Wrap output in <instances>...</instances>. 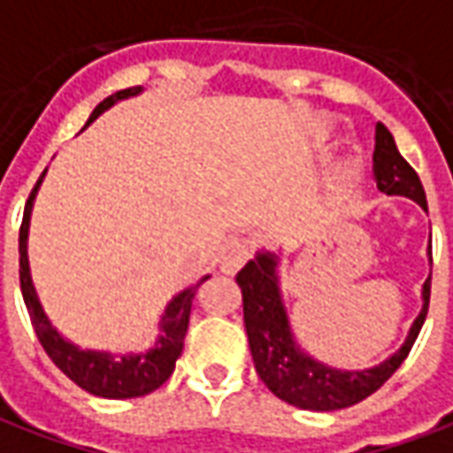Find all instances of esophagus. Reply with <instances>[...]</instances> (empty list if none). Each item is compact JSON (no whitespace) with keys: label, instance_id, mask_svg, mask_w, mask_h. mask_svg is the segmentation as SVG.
<instances>
[{"label":"esophagus","instance_id":"obj_1","mask_svg":"<svg viewBox=\"0 0 453 453\" xmlns=\"http://www.w3.org/2000/svg\"><path fill=\"white\" fill-rule=\"evenodd\" d=\"M250 252H252V242L245 240V237H233V240H227L223 250H220V270L226 272V274H235L242 265H245V259L250 257Z\"/></svg>","mask_w":453,"mask_h":453}]
</instances>
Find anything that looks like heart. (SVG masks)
<instances>
[{"instance_id": "obj_1", "label": "heart", "mask_w": 453, "mask_h": 453, "mask_svg": "<svg viewBox=\"0 0 453 453\" xmlns=\"http://www.w3.org/2000/svg\"><path fill=\"white\" fill-rule=\"evenodd\" d=\"M346 173H350V166H346Z\"/></svg>"}]
</instances>
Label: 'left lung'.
I'll return each mask as SVG.
<instances>
[{
  "instance_id": "8db88e82",
  "label": "left lung",
  "mask_w": 453,
  "mask_h": 453,
  "mask_svg": "<svg viewBox=\"0 0 453 453\" xmlns=\"http://www.w3.org/2000/svg\"><path fill=\"white\" fill-rule=\"evenodd\" d=\"M372 173L382 194L412 198L426 211V196L422 181L412 166L403 159L390 129L382 122L375 125V151H372ZM432 262V245L426 250ZM237 287L242 292V319L248 331L250 353L262 382L280 400L299 410L311 412H334L365 400L380 390L395 370L403 365L407 353L422 331L429 309L432 274L422 284V311L414 319L404 343L390 358L365 370L331 368L314 356H309L294 338L289 314L284 306L280 280V255L259 250L242 270L237 272Z\"/></svg>"
}]
</instances>
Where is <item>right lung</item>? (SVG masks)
Returning <instances> with one entry per match:
<instances>
[{
    "mask_svg": "<svg viewBox=\"0 0 453 453\" xmlns=\"http://www.w3.org/2000/svg\"><path fill=\"white\" fill-rule=\"evenodd\" d=\"M139 93H142V88H127V90H119V93L105 97L100 105L95 107L90 119L85 122V127L115 103L134 97ZM43 176H46V172L41 173V179L34 186L31 196H28L21 230H19V281H21V294H24L28 319H31V326H34V331L39 336L41 346L49 353V358L78 388H83L90 395L107 397V400H127V397L150 395V392H154L169 380V375L176 368V358L181 356L183 338H186V331H188V316H191L196 289L211 274H205L196 284L186 287L183 292L176 294L172 302L166 303V309H164V314L159 319V336L154 338V346L147 348V350L117 356V353H110V350L78 348L68 338H63L58 328H53L50 319L41 306L39 294H36V287H34V280H31V267H28V223H31L34 198L39 194Z\"/></svg>",
    "mask_w": 453,
    "mask_h": 453,
    "instance_id": "add662e5",
    "label": "right lung"
}]
</instances>
